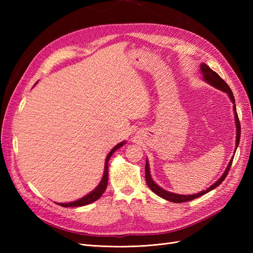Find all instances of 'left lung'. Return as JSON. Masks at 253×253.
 <instances>
[{"mask_svg":"<svg viewBox=\"0 0 253 253\" xmlns=\"http://www.w3.org/2000/svg\"><path fill=\"white\" fill-rule=\"evenodd\" d=\"M201 73L203 75L204 81H206L207 83H209L210 85L220 89L221 91H224V93H227L229 98L231 99V102L233 103V112H234V119H235V126H236V142H235V147L237 148V145H239V142H240V138H241V124H240V120H239V116H237V113H236L235 100H234V96H233L232 90H231L230 87L228 86V84L219 77L218 74L215 73L214 71H212L211 68L207 64L203 63L201 65ZM234 153H235V151H234ZM233 157L231 158L230 162H229L224 174L220 176V177L218 178V180L214 182L213 185L211 187H209L208 189L203 190L202 192L196 193V194H192V195L176 194V193L169 192V191H166L162 187H159L157 183H155L154 180H153L152 177H151L150 167H149L148 160H147V163H145V168H144V170H145V181H147L148 186L150 187V189L153 191V192H154L155 194H157L158 196L165 198V200H167V201L172 202V203H185V202H189V201H193V200H195V198L210 192L211 190L215 189L216 187H218L220 185L221 182L224 181V179L226 178V176L228 175L229 170H230V168H231V165H232V162H233Z\"/></svg>","mask_w":253,"mask_h":253,"instance_id":"1","label":"left lung"}]
</instances>
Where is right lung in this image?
<instances>
[{
    "mask_svg": "<svg viewBox=\"0 0 253 253\" xmlns=\"http://www.w3.org/2000/svg\"><path fill=\"white\" fill-rule=\"evenodd\" d=\"M126 143V141H122L120 143H118L117 145H115V147L112 149V151L109 153L108 156L105 158V163H104V173H103V177L101 179V181L99 182V185L96 187V189H94L91 191L90 193H88L87 195H85L84 197L80 198V200L76 201V202H72V203H60L58 205L62 206V207H81V206H85L88 204H91L96 202L97 200L100 198V196L103 194V192L106 189V186H108V179H109V160L111 158V156L113 155V153L118 150L119 148H121L122 145Z\"/></svg>",
    "mask_w": 253,
    "mask_h": 253,
    "instance_id": "add662e5",
    "label": "right lung"
}]
</instances>
